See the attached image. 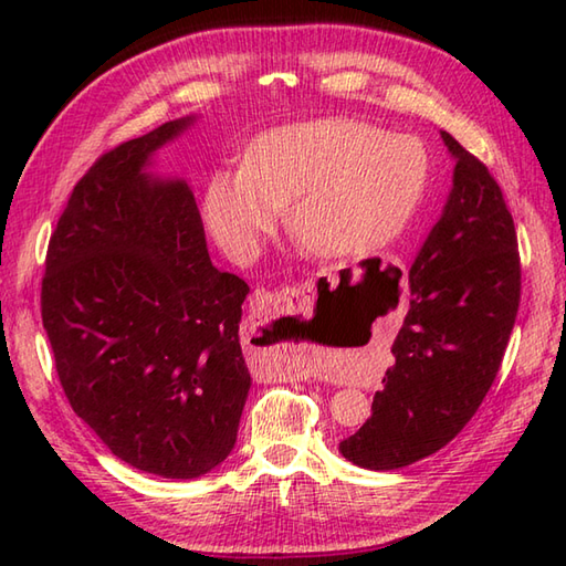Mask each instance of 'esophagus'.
Segmentation results:
<instances>
[{
  "label": "esophagus",
  "instance_id": "34e87169",
  "mask_svg": "<svg viewBox=\"0 0 566 566\" xmlns=\"http://www.w3.org/2000/svg\"><path fill=\"white\" fill-rule=\"evenodd\" d=\"M294 292L296 290H280V292H270V290H255V294L250 296V308L252 314H284L290 311L294 304ZM318 371L311 367L306 359H290L284 367V379H308L316 377Z\"/></svg>",
  "mask_w": 566,
  "mask_h": 566
}]
</instances>
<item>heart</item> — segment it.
Listing matches in <instances>:
<instances>
[{
	"label": "heart",
	"mask_w": 566,
	"mask_h": 566,
	"mask_svg": "<svg viewBox=\"0 0 566 566\" xmlns=\"http://www.w3.org/2000/svg\"><path fill=\"white\" fill-rule=\"evenodd\" d=\"M426 150L353 118H318L264 130L240 172H213L201 211L216 243L252 260L290 207V228L323 258L389 243L423 199Z\"/></svg>",
	"instance_id": "1"
}]
</instances>
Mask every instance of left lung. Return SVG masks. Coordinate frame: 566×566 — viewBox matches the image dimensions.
<instances>
[{
    "instance_id": "8db88e82",
    "label": "left lung",
    "mask_w": 566,
    "mask_h": 566,
    "mask_svg": "<svg viewBox=\"0 0 566 566\" xmlns=\"http://www.w3.org/2000/svg\"><path fill=\"white\" fill-rule=\"evenodd\" d=\"M452 189L408 272L411 306L371 416L340 442L345 460L389 472L444 448L496 379L521 302L513 216L486 165L448 130Z\"/></svg>"
}]
</instances>
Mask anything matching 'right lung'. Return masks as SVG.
<instances>
[{
    "label": "right lung",
    "instance_id": "obj_1",
    "mask_svg": "<svg viewBox=\"0 0 566 566\" xmlns=\"http://www.w3.org/2000/svg\"><path fill=\"white\" fill-rule=\"evenodd\" d=\"M175 118L109 150L51 235L41 316L67 401L118 460L197 479L231 454L250 371L238 326L250 286L213 268L195 195L153 158Z\"/></svg>",
    "mask_w": 566,
    "mask_h": 566
}]
</instances>
